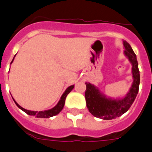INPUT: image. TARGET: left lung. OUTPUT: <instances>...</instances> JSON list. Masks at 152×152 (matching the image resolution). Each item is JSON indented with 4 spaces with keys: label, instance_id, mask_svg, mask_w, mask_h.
Listing matches in <instances>:
<instances>
[{
    "label": "left lung",
    "instance_id": "8db88e82",
    "mask_svg": "<svg viewBox=\"0 0 152 152\" xmlns=\"http://www.w3.org/2000/svg\"><path fill=\"white\" fill-rule=\"evenodd\" d=\"M125 48L124 54L129 58L132 65L133 83L130 90L123 99L108 98L100 93L94 85L86 83V89L85 91L86 102L88 111L93 116L103 120H112L118 118L127 112L134 101L139 91L140 71L136 55L129 43L124 41Z\"/></svg>",
    "mask_w": 152,
    "mask_h": 152
}]
</instances>
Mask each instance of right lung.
<instances>
[{
  "mask_svg": "<svg viewBox=\"0 0 152 152\" xmlns=\"http://www.w3.org/2000/svg\"><path fill=\"white\" fill-rule=\"evenodd\" d=\"M13 60H14V58H13ZM13 60H12V61H13ZM74 86H75L74 85L69 86L68 88L66 89L65 92H64V94H63V95L61 96V100H59V102H58V104H57L55 107L52 108V109H49V110L40 111V112H34V111L27 110V109H23V107H21L20 106H19V105L16 103V101L14 100V99H13V100H14L15 103V104L17 105L19 109H21L22 111H23V112H26L27 115H31V116H34L35 118H51V117L55 116V115H57L58 114L60 113V112H61V110H62L63 108H64V104H65L66 97V96L68 95L70 91L73 89Z\"/></svg>",
  "mask_w": 152,
  "mask_h": 152,
  "instance_id": "obj_1",
  "label": "right lung"
}]
</instances>
